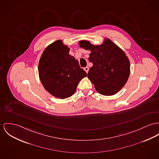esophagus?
<instances>
[{"mask_svg": "<svg viewBox=\"0 0 159 159\" xmlns=\"http://www.w3.org/2000/svg\"><path fill=\"white\" fill-rule=\"evenodd\" d=\"M84 70L85 71L86 73H88V71H89V68H88V66H86V67H85V68H84Z\"/></svg>", "mask_w": 159, "mask_h": 159, "instance_id": "34e87169", "label": "esophagus"}]
</instances>
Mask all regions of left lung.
Segmentation results:
<instances>
[{"label":"left lung","instance_id":"1","mask_svg":"<svg viewBox=\"0 0 159 159\" xmlns=\"http://www.w3.org/2000/svg\"><path fill=\"white\" fill-rule=\"evenodd\" d=\"M79 46L91 52L89 61L93 65L88 71V77L96 91L104 96L118 93L130 74L129 61L124 51L109 39H105L100 45L81 40Z\"/></svg>","mask_w":159,"mask_h":159}]
</instances>
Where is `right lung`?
Returning a JSON list of instances; mask_svg holds the SVG:
<instances>
[{
	"instance_id": "add662e5",
	"label": "right lung",
	"mask_w": 159,
	"mask_h": 159,
	"mask_svg": "<svg viewBox=\"0 0 159 159\" xmlns=\"http://www.w3.org/2000/svg\"><path fill=\"white\" fill-rule=\"evenodd\" d=\"M69 52L70 48L61 40H56L44 50L38 66L39 78L45 89L61 99L71 96L79 82L87 76Z\"/></svg>"
}]
</instances>
